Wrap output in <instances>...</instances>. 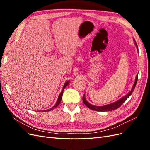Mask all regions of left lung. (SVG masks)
Returning a JSON list of instances; mask_svg holds the SVG:
<instances>
[{"instance_id": "left-lung-1", "label": "left lung", "mask_w": 150, "mask_h": 150, "mask_svg": "<svg viewBox=\"0 0 150 150\" xmlns=\"http://www.w3.org/2000/svg\"><path fill=\"white\" fill-rule=\"evenodd\" d=\"M134 40V44H135V46L136 47H137V50L138 51V46H137V42H136L135 40ZM138 75L137 74V76H136V78H135V81H134V83L133 86V88L132 89H131L130 91L126 95H125V96L122 97L121 98H120L119 100H117V101L116 102H114L112 103H111V104H106V105H104V106H94L93 105V104H90L89 103H88L87 101V100L86 99V98H85V94L84 95V96L83 98V103H84L85 105L87 106L88 108H89V109H91V110H94V111H102V112H104V111H112V110H116V109L118 108L119 107H120L121 106V104H122V103H123L127 99H128L129 96L130 95L132 94L133 91H134V88H135V86L136 85H137V81H138Z\"/></svg>"}]
</instances>
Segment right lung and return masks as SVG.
<instances>
[{
	"label": "right lung",
	"instance_id": "obj_1",
	"mask_svg": "<svg viewBox=\"0 0 150 150\" xmlns=\"http://www.w3.org/2000/svg\"><path fill=\"white\" fill-rule=\"evenodd\" d=\"M69 83V81H67V82H66V83L64 84V86H63V88H62V91H61V93L59 94V96H58V98H57V102H56V103L55 104V105H54L52 108H50V109H48V110H44V111H52L53 109H54V108H56L57 106H59V104H60V103H61V99H62V94H63V91H64V89H65V88L66 87V86L68 85V84Z\"/></svg>",
	"mask_w": 150,
	"mask_h": 150
}]
</instances>
